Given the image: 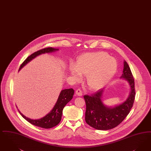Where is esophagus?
<instances>
[{
  "mask_svg": "<svg viewBox=\"0 0 151 151\" xmlns=\"http://www.w3.org/2000/svg\"><path fill=\"white\" fill-rule=\"evenodd\" d=\"M75 93H76V94L77 96H79V97H81V96H83V93H82V91H81L80 89H79L76 91Z\"/></svg>",
  "mask_w": 151,
  "mask_h": 151,
  "instance_id": "1",
  "label": "esophagus"
}]
</instances>
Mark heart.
<instances>
[{
    "mask_svg": "<svg viewBox=\"0 0 151 151\" xmlns=\"http://www.w3.org/2000/svg\"><path fill=\"white\" fill-rule=\"evenodd\" d=\"M118 64L115 58L106 52L86 53L78 57L75 65L70 67L71 76L78 81L86 75V83L93 91H98L109 83L114 76Z\"/></svg>",
    "mask_w": 151,
    "mask_h": 151,
    "instance_id": "1",
    "label": "heart"
}]
</instances>
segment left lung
Listing matches in <instances>:
<instances>
[{
  "label": "left lung",
  "mask_w": 151,
  "mask_h": 151,
  "mask_svg": "<svg viewBox=\"0 0 151 151\" xmlns=\"http://www.w3.org/2000/svg\"><path fill=\"white\" fill-rule=\"evenodd\" d=\"M120 78L128 83L130 93L127 99L114 106H109L103 102L104 89L97 91L91 96H84L86 103L85 121L91 127L101 130L113 129L124 120L129 114L135 99L134 79L127 62L124 61V69Z\"/></svg>",
  "instance_id": "8db88e82"
}]
</instances>
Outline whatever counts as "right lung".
<instances>
[{
	"mask_svg": "<svg viewBox=\"0 0 151 151\" xmlns=\"http://www.w3.org/2000/svg\"><path fill=\"white\" fill-rule=\"evenodd\" d=\"M58 50L59 49L53 48H47L38 50L36 52L31 54L30 56H29L24 60V62L22 63V65L19 67V70H21L22 68L26 66L29 62H30L31 60L36 58L37 56L45 53H53ZM73 94L74 91L73 89H66L62 90L59 95V97L58 98L57 102L55 103L53 109L48 114H47L39 119H31L23 115L19 111V110L18 109V112L27 121L29 122L36 127H40L44 129L52 128L55 127L60 123L61 120L63 108L67 104L73 99Z\"/></svg>",
	"mask_w": 151,
	"mask_h": 151,
	"instance_id": "right-lung-1",
	"label": "right lung"
}]
</instances>
